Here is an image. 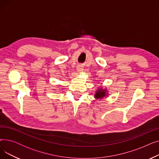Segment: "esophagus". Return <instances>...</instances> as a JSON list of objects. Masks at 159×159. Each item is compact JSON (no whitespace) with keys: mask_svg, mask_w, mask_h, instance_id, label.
I'll list each match as a JSON object with an SVG mask.
<instances>
[{"mask_svg":"<svg viewBox=\"0 0 159 159\" xmlns=\"http://www.w3.org/2000/svg\"><path fill=\"white\" fill-rule=\"evenodd\" d=\"M77 70L78 72H81V71H83V68H82V66H78V67H77Z\"/></svg>","mask_w":159,"mask_h":159,"instance_id":"1","label":"esophagus"}]
</instances>
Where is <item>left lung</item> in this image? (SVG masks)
<instances>
[{"label": "left lung", "instance_id": "left-lung-1", "mask_svg": "<svg viewBox=\"0 0 159 159\" xmlns=\"http://www.w3.org/2000/svg\"><path fill=\"white\" fill-rule=\"evenodd\" d=\"M108 92H109V91H108L107 88H103L102 86H101L98 88V89L96 91V92L94 95V97L97 100H101L107 97Z\"/></svg>", "mask_w": 159, "mask_h": 159}]
</instances>
